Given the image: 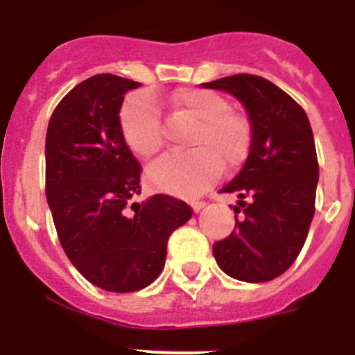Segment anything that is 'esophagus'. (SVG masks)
<instances>
[{
    "instance_id": "34e87169",
    "label": "esophagus",
    "mask_w": 355,
    "mask_h": 355,
    "mask_svg": "<svg viewBox=\"0 0 355 355\" xmlns=\"http://www.w3.org/2000/svg\"><path fill=\"white\" fill-rule=\"evenodd\" d=\"M191 206L194 208V211H201V209L206 206V202L205 201H192Z\"/></svg>"
}]
</instances>
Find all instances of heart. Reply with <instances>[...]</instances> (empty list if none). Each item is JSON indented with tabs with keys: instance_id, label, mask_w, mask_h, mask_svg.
Masks as SVG:
<instances>
[{
	"instance_id": "b5f03b06",
	"label": "heart",
	"mask_w": 355,
	"mask_h": 355,
	"mask_svg": "<svg viewBox=\"0 0 355 355\" xmlns=\"http://www.w3.org/2000/svg\"><path fill=\"white\" fill-rule=\"evenodd\" d=\"M171 109L198 123L191 139L194 149L170 153L154 161L147 178L156 189L171 194H192L205 187L227 166L246 157L251 142L250 121L227 109V102L213 92L184 88L171 97ZM126 146L140 157H150L163 146L157 102L149 92L130 95L119 112Z\"/></svg>"
}]
</instances>
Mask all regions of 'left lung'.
<instances>
[{"mask_svg":"<svg viewBox=\"0 0 355 355\" xmlns=\"http://www.w3.org/2000/svg\"><path fill=\"white\" fill-rule=\"evenodd\" d=\"M202 86L237 98L251 125L246 161L220 189L237 196L234 213L243 206L244 218L236 216L237 229L213 244V257L234 279L272 281L297 260L314 218L319 164L311 123L286 92L260 76H227Z\"/></svg>","mask_w":355,"mask_h":355,"instance_id":"1","label":"left lung"}]
</instances>
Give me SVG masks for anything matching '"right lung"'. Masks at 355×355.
Listing matches in <instances>:
<instances>
[{
	"label": "right lung",
	"instance_id": "add662e5",
	"mask_svg": "<svg viewBox=\"0 0 355 355\" xmlns=\"http://www.w3.org/2000/svg\"><path fill=\"white\" fill-rule=\"evenodd\" d=\"M140 83L97 74L76 85L48 123L46 199L65 254L85 279L114 293L149 286L166 243L192 209L171 196L140 194V164L119 125L125 94Z\"/></svg>",
	"mask_w": 355,
	"mask_h": 355
}]
</instances>
